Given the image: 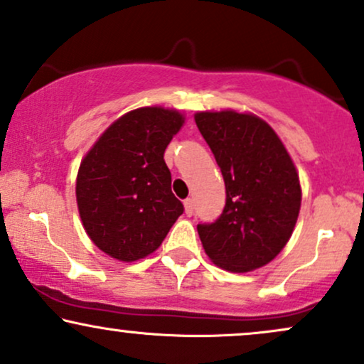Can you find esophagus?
Returning <instances> with one entry per match:
<instances>
[{"label":"esophagus","instance_id":"34e87169","mask_svg":"<svg viewBox=\"0 0 364 364\" xmlns=\"http://www.w3.org/2000/svg\"><path fill=\"white\" fill-rule=\"evenodd\" d=\"M193 207H195V205H193V198H186V200H185V213H186L188 217L193 215Z\"/></svg>","mask_w":364,"mask_h":364}]
</instances>
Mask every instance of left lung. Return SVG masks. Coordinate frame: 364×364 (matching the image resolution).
I'll return each mask as SVG.
<instances>
[{
	"label": "left lung",
	"instance_id": "obj_1",
	"mask_svg": "<svg viewBox=\"0 0 364 364\" xmlns=\"http://www.w3.org/2000/svg\"><path fill=\"white\" fill-rule=\"evenodd\" d=\"M196 127L225 181L217 220L198 224L215 264L244 273L268 264L287 246L300 212L301 190L291 157L261 118L237 112H201Z\"/></svg>",
	"mask_w": 364,
	"mask_h": 364
}]
</instances>
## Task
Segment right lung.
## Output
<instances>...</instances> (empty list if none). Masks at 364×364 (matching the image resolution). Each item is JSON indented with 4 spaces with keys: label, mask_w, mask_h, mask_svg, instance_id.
<instances>
[{
    "label": "right lung",
    "mask_w": 364,
    "mask_h": 364,
    "mask_svg": "<svg viewBox=\"0 0 364 364\" xmlns=\"http://www.w3.org/2000/svg\"><path fill=\"white\" fill-rule=\"evenodd\" d=\"M183 122L174 110L137 108L108 127L82 159L77 208L90 239L108 256L127 262L146 257L185 212L164 163Z\"/></svg>",
    "instance_id": "obj_1"
}]
</instances>
